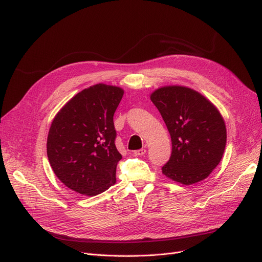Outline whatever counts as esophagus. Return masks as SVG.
Masks as SVG:
<instances>
[{"label": "esophagus", "mask_w": 262, "mask_h": 262, "mask_svg": "<svg viewBox=\"0 0 262 262\" xmlns=\"http://www.w3.org/2000/svg\"><path fill=\"white\" fill-rule=\"evenodd\" d=\"M145 152H146V150H145L144 148H140V149H137V150H135L134 154H135L136 156H142V155H144V154H145Z\"/></svg>", "instance_id": "34e87169"}]
</instances>
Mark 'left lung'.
Here are the masks:
<instances>
[{
  "label": "left lung",
  "instance_id": "8db88e82",
  "mask_svg": "<svg viewBox=\"0 0 262 262\" xmlns=\"http://www.w3.org/2000/svg\"><path fill=\"white\" fill-rule=\"evenodd\" d=\"M150 100L172 141L162 174L184 185L205 180L221 161L226 145V127L219 110L201 93L181 86L157 89Z\"/></svg>",
  "mask_w": 262,
  "mask_h": 262
}]
</instances>
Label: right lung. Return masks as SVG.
Masks as SVG:
<instances>
[{
    "label": "right lung",
    "mask_w": 262,
    "mask_h": 262,
    "mask_svg": "<svg viewBox=\"0 0 262 262\" xmlns=\"http://www.w3.org/2000/svg\"><path fill=\"white\" fill-rule=\"evenodd\" d=\"M123 93L119 87L94 85L77 93L52 122L50 164L60 182L77 193L96 195L116 183L122 155L115 143L114 115Z\"/></svg>",
    "instance_id": "obj_1"
}]
</instances>
